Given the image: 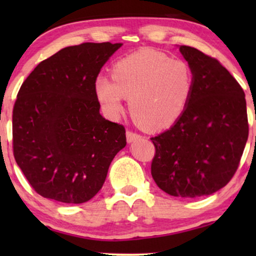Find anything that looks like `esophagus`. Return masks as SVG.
Masks as SVG:
<instances>
[{
  "mask_svg": "<svg viewBox=\"0 0 256 256\" xmlns=\"http://www.w3.org/2000/svg\"><path fill=\"white\" fill-rule=\"evenodd\" d=\"M127 141L130 143V142H135V141H138V140H140L142 138L141 135L140 134H138V132H130V130H128L127 132Z\"/></svg>",
  "mask_w": 256,
  "mask_h": 256,
  "instance_id": "34e87169",
  "label": "esophagus"
}]
</instances>
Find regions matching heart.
Instances as JSON below:
<instances>
[{"instance_id": "b5f03b06", "label": "heart", "mask_w": 256, "mask_h": 256, "mask_svg": "<svg viewBox=\"0 0 256 256\" xmlns=\"http://www.w3.org/2000/svg\"><path fill=\"white\" fill-rule=\"evenodd\" d=\"M113 80L100 76L96 94L104 110L118 118L124 98L141 127L162 130L172 126L186 110L194 90V72L183 59L155 50H141L116 62Z\"/></svg>"}]
</instances>
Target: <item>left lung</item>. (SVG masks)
<instances>
[{
	"mask_svg": "<svg viewBox=\"0 0 256 256\" xmlns=\"http://www.w3.org/2000/svg\"><path fill=\"white\" fill-rule=\"evenodd\" d=\"M194 72V90L183 115L152 138V176L174 197L208 196L236 174L248 138L244 92L216 58L180 45Z\"/></svg>",
	"mask_w": 256,
	"mask_h": 256,
	"instance_id": "obj_1",
	"label": "left lung"
}]
</instances>
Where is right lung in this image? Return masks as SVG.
<instances>
[{
  "mask_svg": "<svg viewBox=\"0 0 256 256\" xmlns=\"http://www.w3.org/2000/svg\"><path fill=\"white\" fill-rule=\"evenodd\" d=\"M122 43H82L40 62L24 80L12 110L16 163L42 197L82 204L104 183L126 146L122 124L101 116L100 70Z\"/></svg>",
  "mask_w": 256,
  "mask_h": 256,
  "instance_id": "obj_1",
  "label": "right lung"
}]
</instances>
